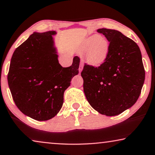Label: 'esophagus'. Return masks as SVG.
I'll return each mask as SVG.
<instances>
[{
  "label": "esophagus",
  "mask_w": 155,
  "mask_h": 155,
  "mask_svg": "<svg viewBox=\"0 0 155 155\" xmlns=\"http://www.w3.org/2000/svg\"><path fill=\"white\" fill-rule=\"evenodd\" d=\"M82 67H83V65H82V64L80 65V68H79V72H80V73H81V71H82Z\"/></svg>",
  "instance_id": "esophagus-1"
}]
</instances>
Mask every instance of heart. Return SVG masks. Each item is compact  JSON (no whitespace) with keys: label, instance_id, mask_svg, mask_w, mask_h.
<instances>
[{"label":"heart","instance_id":"b5f03b06","mask_svg":"<svg viewBox=\"0 0 155 155\" xmlns=\"http://www.w3.org/2000/svg\"><path fill=\"white\" fill-rule=\"evenodd\" d=\"M84 50L88 51L87 61L89 64L97 66L104 62L109 51V44L101 36L95 35L89 37L85 42Z\"/></svg>","mask_w":155,"mask_h":155}]
</instances>
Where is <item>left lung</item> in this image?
I'll list each match as a JSON object with an SVG mask.
<instances>
[{
  "label": "left lung",
  "instance_id": "8db88e82",
  "mask_svg": "<svg viewBox=\"0 0 155 155\" xmlns=\"http://www.w3.org/2000/svg\"><path fill=\"white\" fill-rule=\"evenodd\" d=\"M109 41V51L98 67L84 63L81 76L86 98L103 115L116 116L136 102L141 93L145 72L139 46L115 29L101 28Z\"/></svg>",
  "mask_w": 155,
  "mask_h": 155
}]
</instances>
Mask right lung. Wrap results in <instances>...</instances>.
I'll return each instance as SVG.
<instances>
[{"mask_svg":"<svg viewBox=\"0 0 155 155\" xmlns=\"http://www.w3.org/2000/svg\"><path fill=\"white\" fill-rule=\"evenodd\" d=\"M55 31L35 32L12 54L8 82L12 99L20 111L35 120L54 117L63 104V94L79 73L80 58L72 65L59 64L52 35Z\"/></svg>","mask_w":155,"mask_h":155,"instance_id":"1","label":"right lung"}]
</instances>
